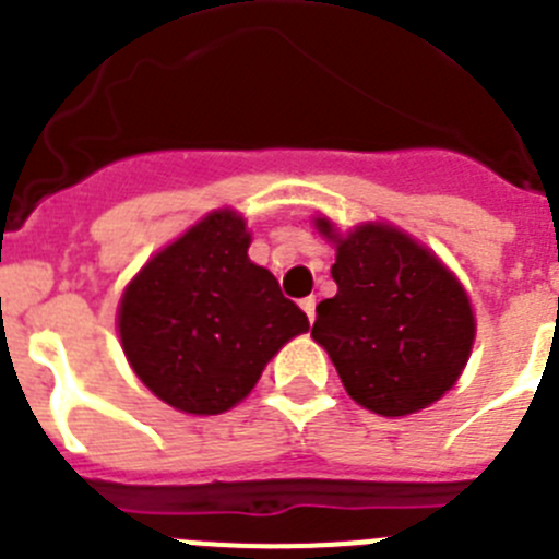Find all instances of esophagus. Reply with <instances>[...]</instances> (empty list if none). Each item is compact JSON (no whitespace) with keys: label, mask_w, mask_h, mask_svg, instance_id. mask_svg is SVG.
<instances>
[{"label":"esophagus","mask_w":559,"mask_h":559,"mask_svg":"<svg viewBox=\"0 0 559 559\" xmlns=\"http://www.w3.org/2000/svg\"><path fill=\"white\" fill-rule=\"evenodd\" d=\"M300 309L306 311V317H309V322H314V317H317V297H314V295L304 297V300H300Z\"/></svg>","instance_id":"esophagus-1"}]
</instances>
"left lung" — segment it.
<instances>
[{
    "mask_svg": "<svg viewBox=\"0 0 559 559\" xmlns=\"http://www.w3.org/2000/svg\"><path fill=\"white\" fill-rule=\"evenodd\" d=\"M314 223L336 245L338 292L317 306L311 336L347 394L380 416L416 414L444 397L474 344L461 281L394 226L364 223L342 237L325 217Z\"/></svg>",
    "mask_w": 559,
    "mask_h": 559,
    "instance_id": "8db88e82",
    "label": "left lung"
}]
</instances>
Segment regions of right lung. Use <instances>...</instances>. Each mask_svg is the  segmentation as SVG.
Instances as JSON below:
<instances>
[{
    "mask_svg": "<svg viewBox=\"0 0 559 559\" xmlns=\"http://www.w3.org/2000/svg\"><path fill=\"white\" fill-rule=\"evenodd\" d=\"M245 221L221 209L162 248L132 278L118 333L134 374L162 403L223 414L250 394L270 358L309 317L270 270L248 259Z\"/></svg>",
    "mask_w": 559,
    "mask_h": 559,
    "instance_id": "right-lung-1",
    "label": "right lung"
}]
</instances>
